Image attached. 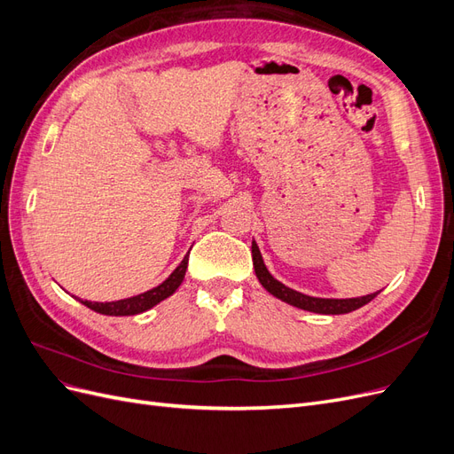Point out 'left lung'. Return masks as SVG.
<instances>
[{
  "instance_id": "8db88e82",
  "label": "left lung",
  "mask_w": 454,
  "mask_h": 454,
  "mask_svg": "<svg viewBox=\"0 0 454 454\" xmlns=\"http://www.w3.org/2000/svg\"><path fill=\"white\" fill-rule=\"evenodd\" d=\"M252 259H254V269H255V277L261 282V286L265 287L269 294H272L274 297H278L280 301L287 305H294L297 309H303L309 312H316V314H347L352 312L356 309H360L364 305H367L371 299H375L379 295L371 294V295H364V297H354V299H322V297H310L305 294H299L292 287L284 286L282 282H278L272 274L267 270L263 257H261L259 246L255 244V240L252 242Z\"/></svg>"
}]
</instances>
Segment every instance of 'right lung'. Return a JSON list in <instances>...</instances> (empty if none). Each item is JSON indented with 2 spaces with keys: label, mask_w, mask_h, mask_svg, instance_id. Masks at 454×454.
<instances>
[{
  "label": "right lung",
  "mask_w": 454,
  "mask_h": 454,
  "mask_svg": "<svg viewBox=\"0 0 454 454\" xmlns=\"http://www.w3.org/2000/svg\"><path fill=\"white\" fill-rule=\"evenodd\" d=\"M187 261H189V254L184 257L182 263L174 269V272L167 280L159 284L157 287H153V290L144 292L140 295L112 301V303H92V301H81V299L79 301L85 307H89L90 310L106 314V316H134V314L145 312L151 307L160 303V301L170 297L177 290V287H180V284L184 282V277H185V270H187Z\"/></svg>",
  "instance_id": "right-lung-1"
}]
</instances>
